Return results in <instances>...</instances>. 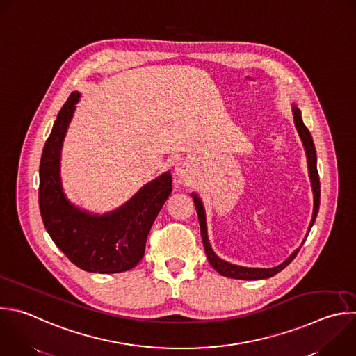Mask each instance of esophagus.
I'll return each instance as SVG.
<instances>
[{
	"label": "esophagus",
	"instance_id": "esophagus-1",
	"mask_svg": "<svg viewBox=\"0 0 356 356\" xmlns=\"http://www.w3.org/2000/svg\"><path fill=\"white\" fill-rule=\"evenodd\" d=\"M175 175L181 181H187L194 175V166L188 159H177L175 163Z\"/></svg>",
	"mask_w": 356,
	"mask_h": 356
}]
</instances>
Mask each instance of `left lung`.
Segmentation results:
<instances>
[{"label": "left lung", "mask_w": 356, "mask_h": 356, "mask_svg": "<svg viewBox=\"0 0 356 356\" xmlns=\"http://www.w3.org/2000/svg\"><path fill=\"white\" fill-rule=\"evenodd\" d=\"M292 114H293V122H295V127L298 130V134L300 137V141L303 144L305 148V154H306V159H307V169H309V179H310V184H312V190H313V215H312V220L309 225V230L306 233L307 234L316 220L317 212H318V207H320V180H318V173H317V155H316V148H314V143L313 138L309 133V130L306 129L303 120H302V113L300 108L298 107L296 103H292ZM191 197L194 200V205L198 213V220H200V229H201V238H202V243H204V250L207 254V259L209 261V264L223 277L227 278H234V280H246V281H256V280H266V278H271L275 274H278L280 271H282L286 266H289V263L296 257V254L299 253V249H296L284 263H281L277 267L273 268H253V267H243V266H238V264H232L229 261L222 260L220 257L216 256V253L213 252V249L211 248L209 239H208V230H207V216H205V208L204 204L201 201V198L198 197L197 193H191ZM305 238V241H306ZM303 241V243H305ZM302 243V245H303ZM300 245V246H302Z\"/></svg>", "instance_id": "8db88e82"}]
</instances>
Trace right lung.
<instances>
[{"label":"right lung","mask_w":356,"mask_h":356,"mask_svg":"<svg viewBox=\"0 0 356 356\" xmlns=\"http://www.w3.org/2000/svg\"><path fill=\"white\" fill-rule=\"evenodd\" d=\"M81 93L72 92L61 107L40 161L39 205L43 223L56 246L83 271L123 273L144 257L148 233L172 193L166 172L143 186L127 202L102 215L72 204L61 183L63 143Z\"/></svg>","instance_id":"1"}]
</instances>
